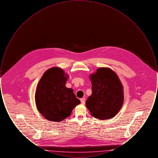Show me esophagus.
Instances as JSON below:
<instances>
[{"mask_svg": "<svg viewBox=\"0 0 158 158\" xmlns=\"http://www.w3.org/2000/svg\"><path fill=\"white\" fill-rule=\"evenodd\" d=\"M81 104H85V98H82L81 99Z\"/></svg>", "mask_w": 158, "mask_h": 158, "instance_id": "esophagus-1", "label": "esophagus"}]
</instances>
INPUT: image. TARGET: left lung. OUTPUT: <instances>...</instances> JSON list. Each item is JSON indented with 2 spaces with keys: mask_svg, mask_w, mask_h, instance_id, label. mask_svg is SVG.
Masks as SVG:
<instances>
[{
  "mask_svg": "<svg viewBox=\"0 0 158 158\" xmlns=\"http://www.w3.org/2000/svg\"><path fill=\"white\" fill-rule=\"evenodd\" d=\"M92 95L86 101L92 115L101 120L115 116L124 102V89L117 73L108 68H99L89 75Z\"/></svg>",
  "mask_w": 158,
  "mask_h": 158,
  "instance_id": "left-lung-1",
  "label": "left lung"
}]
</instances>
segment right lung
Listing matches in <instances>:
<instances>
[{"label": "right lung", "instance_id": "add662e5", "mask_svg": "<svg viewBox=\"0 0 158 158\" xmlns=\"http://www.w3.org/2000/svg\"><path fill=\"white\" fill-rule=\"evenodd\" d=\"M69 75L59 67L47 70L38 82L35 94L38 111L46 120L60 122L81 103L73 90L66 87Z\"/></svg>", "mask_w": 158, "mask_h": 158}]
</instances>
